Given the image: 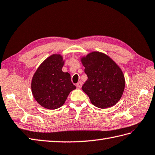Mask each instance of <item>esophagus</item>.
Here are the masks:
<instances>
[{"label": "esophagus", "mask_w": 155, "mask_h": 155, "mask_svg": "<svg viewBox=\"0 0 155 155\" xmlns=\"http://www.w3.org/2000/svg\"><path fill=\"white\" fill-rule=\"evenodd\" d=\"M82 84H83V83H82V82L79 81L78 83L77 84V87L78 88V89H81V87H82Z\"/></svg>", "instance_id": "obj_1"}]
</instances>
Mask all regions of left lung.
I'll list each match as a JSON object with an SVG mask.
<instances>
[{
  "mask_svg": "<svg viewBox=\"0 0 155 155\" xmlns=\"http://www.w3.org/2000/svg\"><path fill=\"white\" fill-rule=\"evenodd\" d=\"M81 61L88 77L82 90L89 96L91 104L101 109L116 105L125 88V78L119 66L99 51L81 57Z\"/></svg>",
  "mask_w": 155,
  "mask_h": 155,
  "instance_id": "left-lung-1",
  "label": "left lung"
}]
</instances>
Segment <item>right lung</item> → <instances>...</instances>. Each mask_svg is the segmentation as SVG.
Returning <instances> with one entry per match:
<instances>
[{"mask_svg": "<svg viewBox=\"0 0 155 155\" xmlns=\"http://www.w3.org/2000/svg\"><path fill=\"white\" fill-rule=\"evenodd\" d=\"M64 64L62 55L52 54L39 65L33 76V96L43 107L49 110L60 107L69 93L76 89L71 74L62 71Z\"/></svg>", "mask_w": 155, "mask_h": 155, "instance_id": "1", "label": "right lung"}]
</instances>
